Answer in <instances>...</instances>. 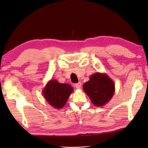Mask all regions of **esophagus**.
Masks as SVG:
<instances>
[{
  "instance_id": "34e87169",
  "label": "esophagus",
  "mask_w": 148,
  "mask_h": 148,
  "mask_svg": "<svg viewBox=\"0 0 148 148\" xmlns=\"http://www.w3.org/2000/svg\"><path fill=\"white\" fill-rule=\"evenodd\" d=\"M81 86H82V83L80 82H79L78 83H76L75 84V86L76 87V88H77V89H79L80 88H81Z\"/></svg>"
}]
</instances>
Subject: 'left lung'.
<instances>
[{
    "instance_id": "1",
    "label": "left lung",
    "mask_w": 148,
    "mask_h": 148,
    "mask_svg": "<svg viewBox=\"0 0 148 148\" xmlns=\"http://www.w3.org/2000/svg\"><path fill=\"white\" fill-rule=\"evenodd\" d=\"M83 88L92 104L97 107L106 104L115 92L113 80L107 74L99 72L91 75L89 81L84 83Z\"/></svg>"
}]
</instances>
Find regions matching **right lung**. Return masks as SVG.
<instances>
[{"label":"right lung","instance_id":"obj_1","mask_svg":"<svg viewBox=\"0 0 148 148\" xmlns=\"http://www.w3.org/2000/svg\"><path fill=\"white\" fill-rule=\"evenodd\" d=\"M73 89L69 84L60 83L56 79H51L42 89V95L52 107L60 109L67 102Z\"/></svg>","mask_w":148,"mask_h":148}]
</instances>
